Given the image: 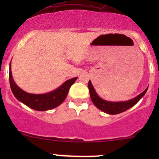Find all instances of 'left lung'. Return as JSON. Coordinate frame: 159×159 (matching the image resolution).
Here are the masks:
<instances>
[{
  "label": "left lung",
  "mask_w": 159,
  "mask_h": 159,
  "mask_svg": "<svg viewBox=\"0 0 159 159\" xmlns=\"http://www.w3.org/2000/svg\"><path fill=\"white\" fill-rule=\"evenodd\" d=\"M88 86H89V89L91 99L94 105L98 109L102 111L105 113L109 114V115H117V114H120L131 108L145 95L147 90H148V87H147V89L143 92H142L140 94H139L131 100L125 101V102H108V101L104 100L102 98L99 97L98 94H97L94 87H93L91 81H89V85Z\"/></svg>",
  "instance_id": "left-lung-1"
}]
</instances>
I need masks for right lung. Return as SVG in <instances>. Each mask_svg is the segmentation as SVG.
<instances>
[{"label": "right lung", "mask_w": 159, "mask_h": 159, "mask_svg": "<svg viewBox=\"0 0 159 159\" xmlns=\"http://www.w3.org/2000/svg\"><path fill=\"white\" fill-rule=\"evenodd\" d=\"M11 63L9 66V81L11 91L14 97L29 108L36 111H48L59 106L66 98L70 86L78 78L68 80L57 89L44 94H30L18 87L14 82L11 73Z\"/></svg>", "instance_id": "right-lung-1"}]
</instances>
